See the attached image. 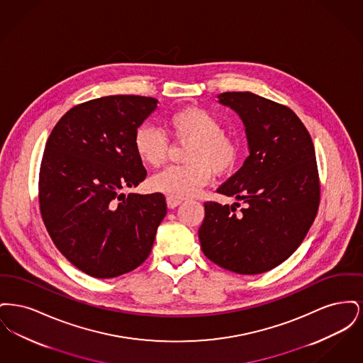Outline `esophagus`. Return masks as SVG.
<instances>
[{"label": "esophagus", "mask_w": 363, "mask_h": 363, "mask_svg": "<svg viewBox=\"0 0 363 363\" xmlns=\"http://www.w3.org/2000/svg\"><path fill=\"white\" fill-rule=\"evenodd\" d=\"M182 201L181 200H177V199H172V197H167V207L173 208L178 207Z\"/></svg>", "instance_id": "1"}]
</instances>
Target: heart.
I'll return each mask as SVG.
<instances>
[{
	"mask_svg": "<svg viewBox=\"0 0 363 363\" xmlns=\"http://www.w3.org/2000/svg\"><path fill=\"white\" fill-rule=\"evenodd\" d=\"M169 135L179 144H189L186 164L172 166L151 178V188L167 197L182 200L200 193L211 172L218 175L235 169L241 148L238 141L223 132L222 121L203 107H185L166 118ZM133 145L138 159L151 167L162 166L170 151V140L159 129L138 128Z\"/></svg>",
	"mask_w": 363,
	"mask_h": 363,
	"instance_id": "heart-1",
	"label": "heart"
}]
</instances>
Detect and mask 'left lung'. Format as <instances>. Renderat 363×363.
Instances as JSON below:
<instances>
[{
	"label": "left lung",
	"mask_w": 363,
	"mask_h": 363,
	"mask_svg": "<svg viewBox=\"0 0 363 363\" xmlns=\"http://www.w3.org/2000/svg\"><path fill=\"white\" fill-rule=\"evenodd\" d=\"M218 98L240 114L250 155L218 188L243 207L206 201L199 238L216 265L257 275L289 259L315 219L320 178L314 145L303 122L284 104L249 91Z\"/></svg>",
	"instance_id": "8db88e82"
}]
</instances>
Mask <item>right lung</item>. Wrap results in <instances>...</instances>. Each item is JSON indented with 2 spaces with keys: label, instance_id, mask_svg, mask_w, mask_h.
I'll list each match as a JSON object with an SVG mask.
<instances>
[{
  "label": "right lung",
  "instance_id": "right-lung-1",
  "mask_svg": "<svg viewBox=\"0 0 363 363\" xmlns=\"http://www.w3.org/2000/svg\"><path fill=\"white\" fill-rule=\"evenodd\" d=\"M155 98L110 95L77 104L52 128L39 170V207L57 249L99 279L136 269L167 212L162 193L125 196L147 170L133 145Z\"/></svg>",
  "mask_w": 363,
  "mask_h": 363
}]
</instances>
